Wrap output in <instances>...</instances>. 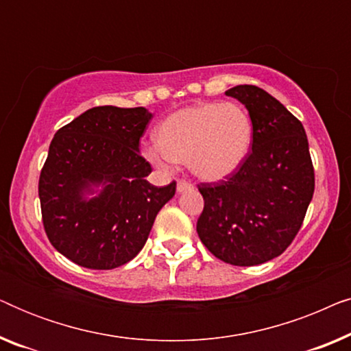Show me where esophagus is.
Here are the masks:
<instances>
[{"label":"esophagus","mask_w":351,"mask_h":351,"mask_svg":"<svg viewBox=\"0 0 351 351\" xmlns=\"http://www.w3.org/2000/svg\"><path fill=\"white\" fill-rule=\"evenodd\" d=\"M191 189H193V185H191L190 182H186V180L177 182V191H179V193H184V191H190Z\"/></svg>","instance_id":"34e87169"}]
</instances>
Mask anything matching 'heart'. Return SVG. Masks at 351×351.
<instances>
[{"label": "heart", "mask_w": 351, "mask_h": 351, "mask_svg": "<svg viewBox=\"0 0 351 351\" xmlns=\"http://www.w3.org/2000/svg\"><path fill=\"white\" fill-rule=\"evenodd\" d=\"M252 121L246 110L232 102H209L172 113L156 129V142L143 153L167 169L189 165L199 179L217 182L232 176L251 150Z\"/></svg>", "instance_id": "heart-1"}]
</instances>
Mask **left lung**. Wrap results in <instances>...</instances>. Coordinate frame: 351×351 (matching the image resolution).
I'll list each match as a JSON object with an SVG mask.
<instances>
[{
    "label": "left lung",
    "instance_id": "1",
    "mask_svg": "<svg viewBox=\"0 0 351 351\" xmlns=\"http://www.w3.org/2000/svg\"><path fill=\"white\" fill-rule=\"evenodd\" d=\"M225 94L247 108L252 150L234 174L198 185L204 209L196 232L220 261L261 265L286 251L313 198L308 141L299 119L267 90L241 84Z\"/></svg>",
    "mask_w": 351,
    "mask_h": 351
}]
</instances>
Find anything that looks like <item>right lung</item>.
I'll list each match as a JSON object with an SVG mask.
<instances>
[{
  "mask_svg": "<svg viewBox=\"0 0 351 351\" xmlns=\"http://www.w3.org/2000/svg\"><path fill=\"white\" fill-rule=\"evenodd\" d=\"M153 114L143 107L86 110L60 128L38 185L43 225L52 246L71 262L112 270L145 246L176 182L152 185L138 141Z\"/></svg>",
  "mask_w": 351,
  "mask_h": 351,
  "instance_id": "right-lung-1",
  "label": "right lung"
}]
</instances>
